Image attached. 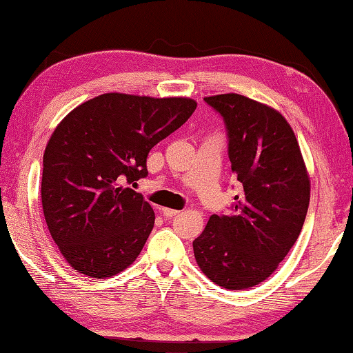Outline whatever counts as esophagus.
I'll return each instance as SVG.
<instances>
[{
	"instance_id": "esophagus-1",
	"label": "esophagus",
	"mask_w": 353,
	"mask_h": 353,
	"mask_svg": "<svg viewBox=\"0 0 353 353\" xmlns=\"http://www.w3.org/2000/svg\"><path fill=\"white\" fill-rule=\"evenodd\" d=\"M178 213H180V212L173 210V208H162V214H164L165 218H173V216H176Z\"/></svg>"
}]
</instances>
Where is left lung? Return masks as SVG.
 <instances>
[{"mask_svg":"<svg viewBox=\"0 0 353 353\" xmlns=\"http://www.w3.org/2000/svg\"><path fill=\"white\" fill-rule=\"evenodd\" d=\"M226 122L231 170L243 192L229 214H212L192 242L203 274L226 290L264 282L303 229L310 178L288 121L272 106L239 94L203 99Z\"/></svg>","mask_w":353,"mask_h":353,"instance_id":"obj_1","label":"left lung"}]
</instances>
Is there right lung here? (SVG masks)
Masks as SVG:
<instances>
[{"instance_id": "right-lung-1", "label": "right lung", "mask_w": 353, "mask_h": 353, "mask_svg": "<svg viewBox=\"0 0 353 353\" xmlns=\"http://www.w3.org/2000/svg\"><path fill=\"white\" fill-rule=\"evenodd\" d=\"M196 106L188 97L110 92L55 127L43 157L41 202L50 236L76 272L108 279L135 261L156 216L125 183L148 175V152Z\"/></svg>"}]
</instances>
